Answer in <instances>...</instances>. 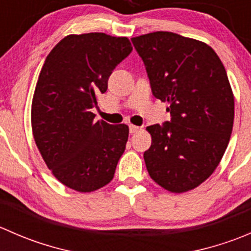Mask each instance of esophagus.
<instances>
[{"label": "esophagus", "mask_w": 251, "mask_h": 251, "mask_svg": "<svg viewBox=\"0 0 251 251\" xmlns=\"http://www.w3.org/2000/svg\"><path fill=\"white\" fill-rule=\"evenodd\" d=\"M140 130H142V127H140V126L130 125V132L131 133H136V132H138Z\"/></svg>", "instance_id": "esophagus-1"}]
</instances>
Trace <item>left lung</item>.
I'll list each match as a JSON object with an SVG mask.
<instances>
[{
  "label": "left lung",
  "instance_id": "obj_1",
  "mask_svg": "<svg viewBox=\"0 0 251 251\" xmlns=\"http://www.w3.org/2000/svg\"><path fill=\"white\" fill-rule=\"evenodd\" d=\"M146 65L154 97L168 102L171 121L146 128L149 176L171 193L201 186L221 161L234 121L226 69L205 42L169 31L131 39Z\"/></svg>",
  "mask_w": 251,
  "mask_h": 251
}]
</instances>
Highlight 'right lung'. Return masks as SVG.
<instances>
[{
    "label": "right lung",
    "instance_id": "right-lung-1",
    "mask_svg": "<svg viewBox=\"0 0 251 251\" xmlns=\"http://www.w3.org/2000/svg\"><path fill=\"white\" fill-rule=\"evenodd\" d=\"M131 50L127 37L72 34L45 60L32 97V135L47 168L68 188L90 193L113 179L128 126L96 120L91 109Z\"/></svg>",
    "mask_w": 251,
    "mask_h": 251
}]
</instances>
